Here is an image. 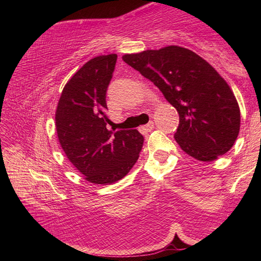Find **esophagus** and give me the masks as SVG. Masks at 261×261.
<instances>
[{"instance_id": "1", "label": "esophagus", "mask_w": 261, "mask_h": 261, "mask_svg": "<svg viewBox=\"0 0 261 261\" xmlns=\"http://www.w3.org/2000/svg\"><path fill=\"white\" fill-rule=\"evenodd\" d=\"M153 127H154V123L151 121V122H148L146 125L140 126L139 131L143 132V134H146V132H151L153 130Z\"/></svg>"}]
</instances>
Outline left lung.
<instances>
[{
  "mask_svg": "<svg viewBox=\"0 0 261 261\" xmlns=\"http://www.w3.org/2000/svg\"><path fill=\"white\" fill-rule=\"evenodd\" d=\"M162 92L179 115L175 139L197 160L213 161L237 139L241 113L226 81L199 55L168 46L122 57Z\"/></svg>",
  "mask_w": 261,
  "mask_h": 261,
  "instance_id": "8db88e82",
  "label": "left lung"
}]
</instances>
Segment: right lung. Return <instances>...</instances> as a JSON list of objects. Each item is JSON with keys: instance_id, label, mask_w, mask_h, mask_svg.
Here are the masks:
<instances>
[{"instance_id": "obj_1", "label": "right lung", "mask_w": 261, "mask_h": 261, "mask_svg": "<svg viewBox=\"0 0 261 261\" xmlns=\"http://www.w3.org/2000/svg\"><path fill=\"white\" fill-rule=\"evenodd\" d=\"M116 61V54H109L86 62L64 86L55 115L65 155L94 184H112L124 177L144 144L138 130L107 127L106 93Z\"/></svg>"}]
</instances>
